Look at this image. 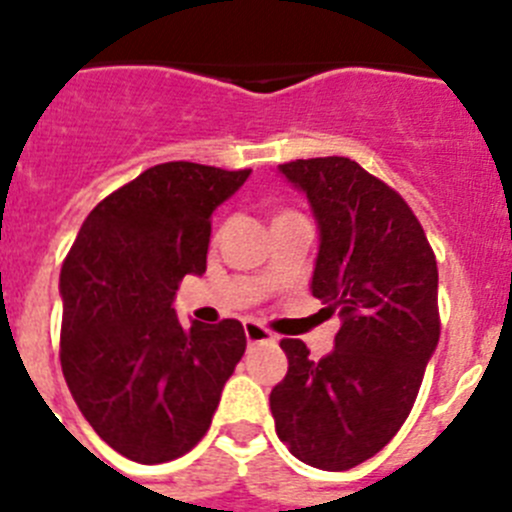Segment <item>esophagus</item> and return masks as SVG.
<instances>
[{"label": "esophagus", "mask_w": 512, "mask_h": 512, "mask_svg": "<svg viewBox=\"0 0 512 512\" xmlns=\"http://www.w3.org/2000/svg\"><path fill=\"white\" fill-rule=\"evenodd\" d=\"M243 328H246V338H248V343H251V346H256V343L277 341V336H274L271 330H266L264 325H259V323H246Z\"/></svg>", "instance_id": "obj_1"}]
</instances>
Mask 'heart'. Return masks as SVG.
Listing matches in <instances>:
<instances>
[{
    "mask_svg": "<svg viewBox=\"0 0 512 512\" xmlns=\"http://www.w3.org/2000/svg\"><path fill=\"white\" fill-rule=\"evenodd\" d=\"M284 215H287V212H284Z\"/></svg>",
    "mask_w": 512,
    "mask_h": 512,
    "instance_id": "b5f03b06",
    "label": "heart"
}]
</instances>
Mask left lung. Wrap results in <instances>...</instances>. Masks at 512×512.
I'll list each match as a JSON object with an SVG mask.
<instances>
[{"instance_id": "1", "label": "left lung", "mask_w": 512, "mask_h": 512, "mask_svg": "<svg viewBox=\"0 0 512 512\" xmlns=\"http://www.w3.org/2000/svg\"><path fill=\"white\" fill-rule=\"evenodd\" d=\"M279 171L312 207L310 289L341 328L318 361L284 338L289 369L271 415L297 459L343 472L382 451L413 410L441 336L436 256L408 202L351 158H297Z\"/></svg>"}]
</instances>
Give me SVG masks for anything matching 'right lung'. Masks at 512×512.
Instances as JSON below:
<instances>
[{"mask_svg": "<svg viewBox=\"0 0 512 512\" xmlns=\"http://www.w3.org/2000/svg\"><path fill=\"white\" fill-rule=\"evenodd\" d=\"M251 169L169 161L104 197L61 269V369L81 415L117 454L161 464L197 446L246 351L238 320L176 318L205 274L210 217Z\"/></svg>", "mask_w": 512, "mask_h": 512, "instance_id": "1", "label": "right lung"}]
</instances>
